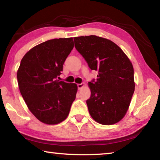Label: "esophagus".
Here are the masks:
<instances>
[{
	"instance_id": "34e87169",
	"label": "esophagus",
	"mask_w": 160,
	"mask_h": 160,
	"mask_svg": "<svg viewBox=\"0 0 160 160\" xmlns=\"http://www.w3.org/2000/svg\"><path fill=\"white\" fill-rule=\"evenodd\" d=\"M84 85H85V83H84V82L80 83V84H78V88L79 89V90H80L81 88H83Z\"/></svg>"
}]
</instances>
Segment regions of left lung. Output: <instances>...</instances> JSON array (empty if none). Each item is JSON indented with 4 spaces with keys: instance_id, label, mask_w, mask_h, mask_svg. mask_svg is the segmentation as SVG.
<instances>
[{
    "instance_id": "obj_1",
    "label": "left lung",
    "mask_w": 160,
    "mask_h": 160,
    "mask_svg": "<svg viewBox=\"0 0 160 160\" xmlns=\"http://www.w3.org/2000/svg\"><path fill=\"white\" fill-rule=\"evenodd\" d=\"M73 39L89 68L98 71L97 80L89 82L91 96L86 103L91 116L103 125L118 122L126 113L135 90L131 62L109 39L94 35Z\"/></svg>"
}]
</instances>
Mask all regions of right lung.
Returning <instances> with one entry per match:
<instances>
[{
    "instance_id": "right-lung-1",
    "label": "right lung",
    "mask_w": 160,
    "mask_h": 160,
    "mask_svg": "<svg viewBox=\"0 0 160 160\" xmlns=\"http://www.w3.org/2000/svg\"><path fill=\"white\" fill-rule=\"evenodd\" d=\"M73 47L72 37L48 40L21 60L19 89L29 111L42 123L53 125L64 121L76 97V84L57 80Z\"/></svg>"
}]
</instances>
